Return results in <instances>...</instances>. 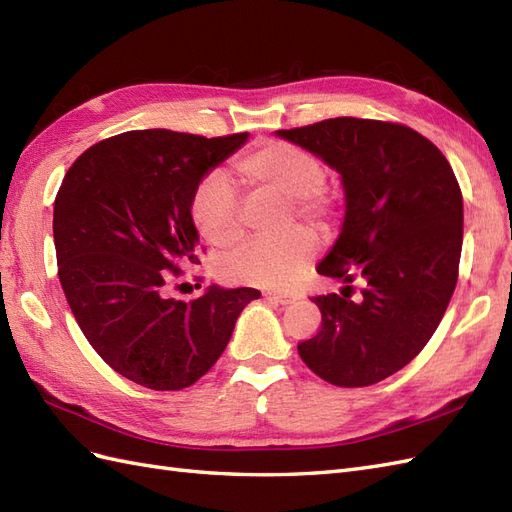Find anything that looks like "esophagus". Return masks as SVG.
I'll list each match as a JSON object with an SVG mask.
<instances>
[{
    "label": "esophagus",
    "mask_w": 512,
    "mask_h": 512,
    "mask_svg": "<svg viewBox=\"0 0 512 512\" xmlns=\"http://www.w3.org/2000/svg\"><path fill=\"white\" fill-rule=\"evenodd\" d=\"M264 298L270 300V303H277V305H292L296 300L294 294H283V292H266Z\"/></svg>",
    "instance_id": "obj_1"
}]
</instances>
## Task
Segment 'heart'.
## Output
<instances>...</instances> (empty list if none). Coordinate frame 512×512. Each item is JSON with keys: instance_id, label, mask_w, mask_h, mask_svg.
Returning <instances> with one entry per match:
<instances>
[{"instance_id": "1", "label": "heart", "mask_w": 512, "mask_h": 512, "mask_svg": "<svg viewBox=\"0 0 512 512\" xmlns=\"http://www.w3.org/2000/svg\"><path fill=\"white\" fill-rule=\"evenodd\" d=\"M235 170L248 186L294 201L300 216L324 222L333 214L329 196L322 192L326 183L322 162L296 144L261 142L235 162ZM190 216L196 231L216 246H231L242 238L238 199L220 170L205 175L194 188ZM313 255L316 238L305 229H296L279 240H257L244 246L227 261L225 274L229 281L242 285L287 287L305 272Z\"/></svg>"}]
</instances>
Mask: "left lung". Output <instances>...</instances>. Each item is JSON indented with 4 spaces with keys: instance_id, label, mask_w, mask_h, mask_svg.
<instances>
[{
    "instance_id": "8db88e82",
    "label": "left lung",
    "mask_w": 512,
    "mask_h": 512,
    "mask_svg": "<svg viewBox=\"0 0 512 512\" xmlns=\"http://www.w3.org/2000/svg\"><path fill=\"white\" fill-rule=\"evenodd\" d=\"M337 170L346 214L324 277L342 296H316L322 326L298 355L326 383L368 387L422 350L448 309L463 246V194L443 153L411 127L339 116L274 131ZM355 276L359 301L343 292Z\"/></svg>"
}]
</instances>
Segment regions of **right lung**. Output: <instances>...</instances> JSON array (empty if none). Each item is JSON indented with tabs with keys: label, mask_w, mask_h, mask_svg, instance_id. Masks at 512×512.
<instances>
[{
	"label": "right lung",
	"mask_w": 512,
	"mask_h": 512,
	"mask_svg": "<svg viewBox=\"0 0 512 512\" xmlns=\"http://www.w3.org/2000/svg\"><path fill=\"white\" fill-rule=\"evenodd\" d=\"M248 134L203 138L142 129L101 140L64 175L54 203L58 277L82 333L114 372L155 391L190 387L227 348L253 287L166 296L199 264L190 201Z\"/></svg>",
	"instance_id": "right-lung-1"
}]
</instances>
